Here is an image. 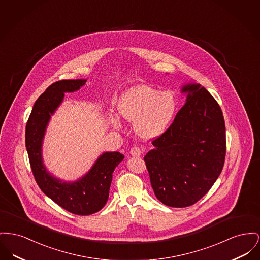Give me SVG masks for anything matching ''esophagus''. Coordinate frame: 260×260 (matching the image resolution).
I'll return each instance as SVG.
<instances>
[{"instance_id":"esophagus-1","label":"esophagus","mask_w":260,"mask_h":260,"mask_svg":"<svg viewBox=\"0 0 260 260\" xmlns=\"http://www.w3.org/2000/svg\"><path fill=\"white\" fill-rule=\"evenodd\" d=\"M131 154L132 156L134 157H139L141 155V149L138 147V146H134L132 149H131Z\"/></svg>"}]
</instances>
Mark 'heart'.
<instances>
[{"mask_svg": "<svg viewBox=\"0 0 260 260\" xmlns=\"http://www.w3.org/2000/svg\"><path fill=\"white\" fill-rule=\"evenodd\" d=\"M177 111V102L170 91H159L148 85H138L124 92L118 103L119 115L134 123L139 138L154 139L162 136L171 124ZM120 126L117 120L113 121Z\"/></svg>", "mask_w": 260, "mask_h": 260, "instance_id": "1", "label": "heart"}]
</instances>
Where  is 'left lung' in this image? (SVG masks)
Listing matches in <instances>:
<instances>
[{"label": "left lung", "instance_id": "obj_1", "mask_svg": "<svg viewBox=\"0 0 260 260\" xmlns=\"http://www.w3.org/2000/svg\"><path fill=\"white\" fill-rule=\"evenodd\" d=\"M186 100L168 129L144 156L156 198L186 207L203 198L220 176L226 156L222 110L203 86L183 85Z\"/></svg>", "mask_w": 260, "mask_h": 260}]
</instances>
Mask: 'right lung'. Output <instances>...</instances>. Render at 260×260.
I'll list each match as a JSON object with an SVG mask.
<instances>
[{
	"label": "right lung",
	"mask_w": 260,
	"mask_h": 260,
	"mask_svg": "<svg viewBox=\"0 0 260 260\" xmlns=\"http://www.w3.org/2000/svg\"><path fill=\"white\" fill-rule=\"evenodd\" d=\"M85 82L86 79H66L51 84L36 100L25 128V146L36 183L58 205L81 216L96 213L105 206L113 173L124 157L116 151L104 152L88 173L73 183L53 177L44 166L42 143L51 116L61 105L64 92L77 91Z\"/></svg>",
	"instance_id": "right-lung-1"
}]
</instances>
